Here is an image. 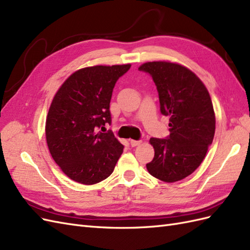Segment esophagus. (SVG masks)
<instances>
[{"label": "esophagus", "mask_w": 250, "mask_h": 250, "mask_svg": "<svg viewBox=\"0 0 250 250\" xmlns=\"http://www.w3.org/2000/svg\"><path fill=\"white\" fill-rule=\"evenodd\" d=\"M130 144H131L132 146H136L142 144V140H134V139H131V140H130Z\"/></svg>", "instance_id": "obj_1"}]
</instances>
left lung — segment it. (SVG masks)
Masks as SVG:
<instances>
[{
    "mask_svg": "<svg viewBox=\"0 0 250 250\" xmlns=\"http://www.w3.org/2000/svg\"><path fill=\"white\" fill-rule=\"evenodd\" d=\"M138 69L152 77L161 113L170 117L169 135L150 138L155 154L146 169L163 182L181 181L198 168L212 144L215 116L210 95L200 78L180 64L146 62Z\"/></svg>",
    "mask_w": 250,
    "mask_h": 250,
    "instance_id": "1",
    "label": "left lung"
}]
</instances>
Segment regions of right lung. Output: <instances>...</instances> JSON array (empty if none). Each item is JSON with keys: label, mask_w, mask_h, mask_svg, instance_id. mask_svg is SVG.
Masks as SVG:
<instances>
[{"label": "right lung", "mask_w": 250, "mask_h": 250, "mask_svg": "<svg viewBox=\"0 0 250 250\" xmlns=\"http://www.w3.org/2000/svg\"><path fill=\"white\" fill-rule=\"evenodd\" d=\"M130 64L97 65L77 70L56 93L46 118L50 154L70 180L94 185L112 174L124 145L112 131L110 102L115 83Z\"/></svg>", "instance_id": "1"}]
</instances>
